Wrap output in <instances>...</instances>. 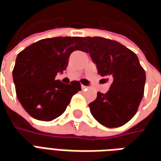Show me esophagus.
Wrapping results in <instances>:
<instances>
[{
	"instance_id": "1",
	"label": "esophagus",
	"mask_w": 161,
	"mask_h": 161,
	"mask_svg": "<svg viewBox=\"0 0 161 161\" xmlns=\"http://www.w3.org/2000/svg\"><path fill=\"white\" fill-rule=\"evenodd\" d=\"M81 88H82V90L84 91V90H87V86H85V85H81Z\"/></svg>"
}]
</instances>
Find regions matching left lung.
I'll use <instances>...</instances> for the list:
<instances>
[{
	"label": "left lung",
	"mask_w": 161,
	"mask_h": 161,
	"mask_svg": "<svg viewBox=\"0 0 161 161\" xmlns=\"http://www.w3.org/2000/svg\"><path fill=\"white\" fill-rule=\"evenodd\" d=\"M98 74L109 77L112 84L106 94L98 92L89 104L91 115L108 128H117L133 118L144 94L145 70L131 50L102 37L83 38Z\"/></svg>",
	"instance_id": "1"
}]
</instances>
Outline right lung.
Listing matches in <instances>:
<instances>
[{
    "instance_id": "add662e5",
    "label": "right lung",
    "mask_w": 161,
    "mask_h": 161,
    "mask_svg": "<svg viewBox=\"0 0 161 161\" xmlns=\"http://www.w3.org/2000/svg\"><path fill=\"white\" fill-rule=\"evenodd\" d=\"M84 50L82 37H56L39 40L17 55L13 70L16 95L32 117L50 121L64 112L81 84H64L55 77L66 70L70 53Z\"/></svg>"
}]
</instances>
